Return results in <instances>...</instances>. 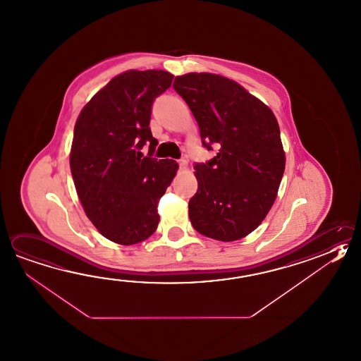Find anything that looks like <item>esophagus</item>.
<instances>
[{"instance_id":"esophagus-1","label":"esophagus","mask_w":361,"mask_h":361,"mask_svg":"<svg viewBox=\"0 0 361 361\" xmlns=\"http://www.w3.org/2000/svg\"><path fill=\"white\" fill-rule=\"evenodd\" d=\"M178 166H180V169H181V170H186V167H188V161H186L185 158L178 159Z\"/></svg>"}]
</instances>
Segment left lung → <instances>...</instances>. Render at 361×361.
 Segmentation results:
<instances>
[{"label":"left lung","instance_id":"left-lung-1","mask_svg":"<svg viewBox=\"0 0 361 361\" xmlns=\"http://www.w3.org/2000/svg\"><path fill=\"white\" fill-rule=\"evenodd\" d=\"M173 89L195 117L203 147L217 149L205 164H194L191 225L219 241L243 238L262 224L277 197L286 164L279 123L264 103L224 76H176Z\"/></svg>","mask_w":361,"mask_h":361}]
</instances>
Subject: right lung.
<instances>
[{"instance_id": "add662e5", "label": "right lung", "mask_w": 361, "mask_h": 361, "mask_svg": "<svg viewBox=\"0 0 361 361\" xmlns=\"http://www.w3.org/2000/svg\"><path fill=\"white\" fill-rule=\"evenodd\" d=\"M173 75L130 70L114 78L82 109L74 129L70 169L78 197L103 236L133 245L154 233L157 204L176 175L173 159L153 157L149 123L157 97ZM150 150L143 157L141 149Z\"/></svg>"}]
</instances>
